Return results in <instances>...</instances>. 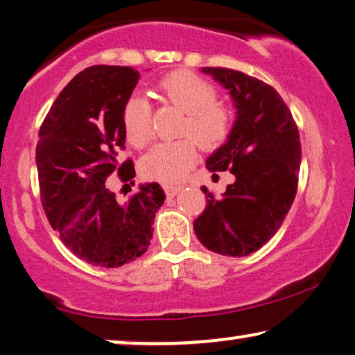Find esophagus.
I'll return each instance as SVG.
<instances>
[{"instance_id": "1", "label": "esophagus", "mask_w": 355, "mask_h": 355, "mask_svg": "<svg viewBox=\"0 0 355 355\" xmlns=\"http://www.w3.org/2000/svg\"><path fill=\"white\" fill-rule=\"evenodd\" d=\"M163 189H164V192H166L168 197H174L178 192L182 191V186H171V184H164Z\"/></svg>"}]
</instances>
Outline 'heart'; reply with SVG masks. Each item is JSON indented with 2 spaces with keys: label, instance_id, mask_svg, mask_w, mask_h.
I'll use <instances>...</instances> for the list:
<instances>
[{
  "label": "heart",
  "instance_id": "obj_1",
  "mask_svg": "<svg viewBox=\"0 0 355 355\" xmlns=\"http://www.w3.org/2000/svg\"><path fill=\"white\" fill-rule=\"evenodd\" d=\"M163 98L186 113L178 142L158 144L142 159L147 178L174 184L182 181L197 162V145L203 150L218 148L230 137L232 114L218 103L216 92L200 77L189 71H174L159 80ZM123 128L128 142L142 148L153 139L152 110L139 96L130 98L123 111Z\"/></svg>",
  "mask_w": 355,
  "mask_h": 355
}]
</instances>
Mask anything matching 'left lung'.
Segmentation results:
<instances>
[{
	"mask_svg": "<svg viewBox=\"0 0 355 355\" xmlns=\"http://www.w3.org/2000/svg\"><path fill=\"white\" fill-rule=\"evenodd\" d=\"M230 92L236 121L230 137L207 158L208 171H230L236 181L215 197L203 186L207 207L193 221L198 241L220 255L259 250L283 225L295 192L300 139L278 92L244 72L202 67Z\"/></svg>",
	"mask_w": 355,
	"mask_h": 355,
	"instance_id": "obj_1",
	"label": "left lung"
}]
</instances>
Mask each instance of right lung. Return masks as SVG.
<instances>
[{"label":"right lung","mask_w":355,"mask_h":355,"mask_svg":"<svg viewBox=\"0 0 355 355\" xmlns=\"http://www.w3.org/2000/svg\"><path fill=\"white\" fill-rule=\"evenodd\" d=\"M139 79L132 67H87L58 95L38 132L35 162L48 221L72 254L103 268L147 252L166 198L158 182H147L121 202L106 181L118 173L134 186V163L119 164L118 150L125 144L124 106Z\"/></svg>","instance_id":"add662e5"}]
</instances>
